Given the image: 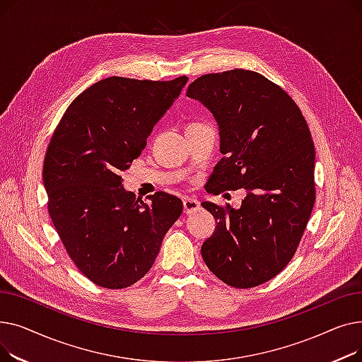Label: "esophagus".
I'll use <instances>...</instances> for the list:
<instances>
[{"instance_id": "obj_1", "label": "esophagus", "mask_w": 362, "mask_h": 362, "mask_svg": "<svg viewBox=\"0 0 362 362\" xmlns=\"http://www.w3.org/2000/svg\"><path fill=\"white\" fill-rule=\"evenodd\" d=\"M199 202L194 198H183V213L185 214H194L199 210Z\"/></svg>"}]
</instances>
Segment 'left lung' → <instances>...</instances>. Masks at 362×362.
<instances>
[{
	"label": "left lung",
	"instance_id": "obj_1",
	"mask_svg": "<svg viewBox=\"0 0 362 362\" xmlns=\"http://www.w3.org/2000/svg\"><path fill=\"white\" fill-rule=\"evenodd\" d=\"M186 95L218 124L223 158L206 191H246L239 208L201 204L217 221L202 258L229 286H258L289 264L313 211L315 151L308 124L286 92L251 70L204 74Z\"/></svg>",
	"mask_w": 362,
	"mask_h": 362
}]
</instances>
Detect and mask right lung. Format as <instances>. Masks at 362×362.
<instances>
[{"instance_id":"right-lung-1","label":"right lung","mask_w":362,"mask_h":362,"mask_svg":"<svg viewBox=\"0 0 362 362\" xmlns=\"http://www.w3.org/2000/svg\"><path fill=\"white\" fill-rule=\"evenodd\" d=\"M186 82V76L168 82L111 76L69 105L51 138L42 171L51 220L76 267L101 288L141 280L183 211L165 192L136 199L120 173L141 156Z\"/></svg>"}]
</instances>
